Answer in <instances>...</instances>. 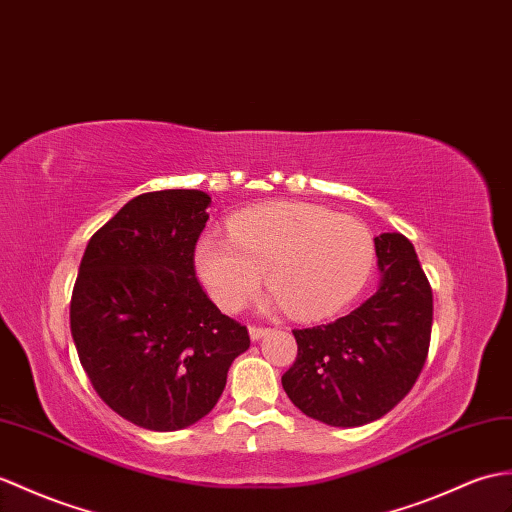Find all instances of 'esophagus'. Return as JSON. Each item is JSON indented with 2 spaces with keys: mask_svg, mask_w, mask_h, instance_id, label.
<instances>
[{
  "mask_svg": "<svg viewBox=\"0 0 512 512\" xmlns=\"http://www.w3.org/2000/svg\"><path fill=\"white\" fill-rule=\"evenodd\" d=\"M270 334V329L268 327H248V336H251V340L253 342H257V340H261L264 336H268Z\"/></svg>",
  "mask_w": 512,
  "mask_h": 512,
  "instance_id": "esophagus-1",
  "label": "esophagus"
}]
</instances>
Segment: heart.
<instances>
[{
	"instance_id": "heart-1",
	"label": "heart",
	"mask_w": 512,
	"mask_h": 512,
	"mask_svg": "<svg viewBox=\"0 0 512 512\" xmlns=\"http://www.w3.org/2000/svg\"><path fill=\"white\" fill-rule=\"evenodd\" d=\"M375 261L373 235L353 216L305 202H266L235 213L229 237L205 233L194 268L209 299L237 312L266 277L268 305L301 320L340 312L362 290Z\"/></svg>"
}]
</instances>
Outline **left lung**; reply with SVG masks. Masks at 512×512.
<instances>
[{"label": "left lung", "mask_w": 512, "mask_h": 512, "mask_svg": "<svg viewBox=\"0 0 512 512\" xmlns=\"http://www.w3.org/2000/svg\"><path fill=\"white\" fill-rule=\"evenodd\" d=\"M379 281L347 316L294 329L299 353L281 377L285 395L307 417L331 427L382 419L408 395L432 336V288L417 251L399 233L375 237Z\"/></svg>", "instance_id": "left-lung-1"}]
</instances>
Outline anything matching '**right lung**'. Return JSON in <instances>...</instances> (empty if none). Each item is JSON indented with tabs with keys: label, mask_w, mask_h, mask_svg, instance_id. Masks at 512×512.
Instances as JSON below:
<instances>
[{
	"label": "right lung",
	"mask_w": 512,
	"mask_h": 512,
	"mask_svg": "<svg viewBox=\"0 0 512 512\" xmlns=\"http://www.w3.org/2000/svg\"><path fill=\"white\" fill-rule=\"evenodd\" d=\"M209 194H141L95 233L71 296V336L100 399L152 432L194 425L216 406L251 340L202 292L194 248Z\"/></svg>",
	"instance_id": "add662e5"
}]
</instances>
